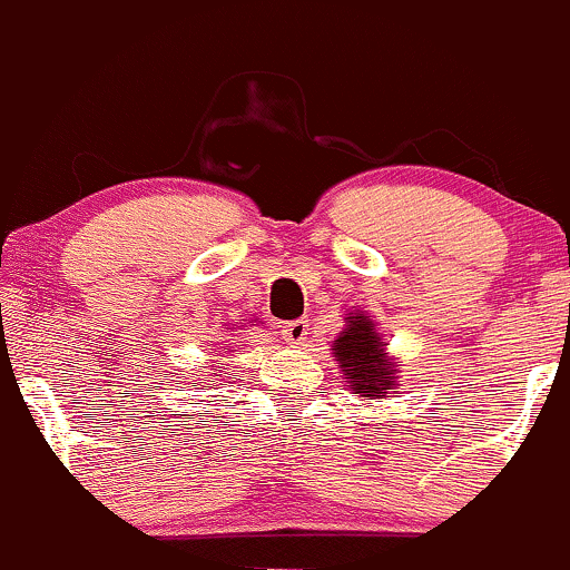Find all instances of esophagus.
<instances>
[{"label": "esophagus", "instance_id": "1", "mask_svg": "<svg viewBox=\"0 0 570 570\" xmlns=\"http://www.w3.org/2000/svg\"><path fill=\"white\" fill-rule=\"evenodd\" d=\"M281 338H284L286 344H305V338H308V320L286 322L284 331H281Z\"/></svg>", "mask_w": 570, "mask_h": 570}]
</instances>
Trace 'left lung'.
Here are the masks:
<instances>
[{"label": "left lung", "mask_w": 570, "mask_h": 570, "mask_svg": "<svg viewBox=\"0 0 570 570\" xmlns=\"http://www.w3.org/2000/svg\"><path fill=\"white\" fill-rule=\"evenodd\" d=\"M350 327L335 338V352L344 380L361 395H376L393 391V363L385 361L380 335L363 316H350Z\"/></svg>", "instance_id": "8db88e82"}]
</instances>
